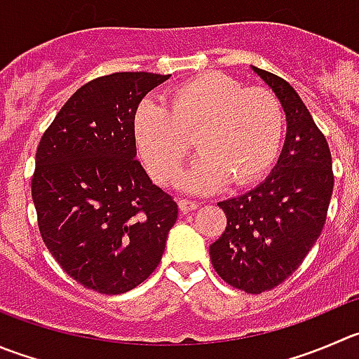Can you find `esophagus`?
I'll list each match as a JSON object with an SVG mask.
<instances>
[{
	"label": "esophagus",
	"mask_w": 359,
	"mask_h": 359,
	"mask_svg": "<svg viewBox=\"0 0 359 359\" xmlns=\"http://www.w3.org/2000/svg\"><path fill=\"white\" fill-rule=\"evenodd\" d=\"M198 201H194L193 198H179V207L182 212H191L198 208Z\"/></svg>",
	"instance_id": "34e87169"
}]
</instances>
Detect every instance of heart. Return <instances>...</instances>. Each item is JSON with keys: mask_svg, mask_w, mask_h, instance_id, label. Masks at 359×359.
I'll return each mask as SVG.
<instances>
[{"mask_svg": "<svg viewBox=\"0 0 359 359\" xmlns=\"http://www.w3.org/2000/svg\"><path fill=\"white\" fill-rule=\"evenodd\" d=\"M138 152L152 179L175 182L189 156L200 151L182 186L214 191L229 179L235 186L263 177L284 140V110L264 87H243L222 73H203L166 95V107L152 100L138 105L133 119Z\"/></svg>", "mask_w": 359, "mask_h": 359, "instance_id": "heart-1", "label": "heart"}]
</instances>
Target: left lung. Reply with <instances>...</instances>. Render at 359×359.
Segmentation results:
<instances>
[{
	"label": "left lung",
	"mask_w": 359,
	"mask_h": 359,
	"mask_svg": "<svg viewBox=\"0 0 359 359\" xmlns=\"http://www.w3.org/2000/svg\"><path fill=\"white\" fill-rule=\"evenodd\" d=\"M252 69L283 103L287 138L277 166L259 186L217 203L226 228L210 245V259L224 283L259 294L283 284L321 235L333 170L328 142L298 93L280 76Z\"/></svg>",
	"instance_id": "8db88e82"
}]
</instances>
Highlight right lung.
Returning a JSON list of instances; mask_svg holds the SVG:
<instances>
[{
  "mask_svg": "<svg viewBox=\"0 0 359 359\" xmlns=\"http://www.w3.org/2000/svg\"><path fill=\"white\" fill-rule=\"evenodd\" d=\"M168 76L119 72L87 82L38 144L31 194L41 240L87 290L126 293L165 252L179 207L137 159L133 119Z\"/></svg>",
  "mask_w": 359,
  "mask_h": 359,
  "instance_id": "obj_1",
  "label": "right lung"
}]
</instances>
